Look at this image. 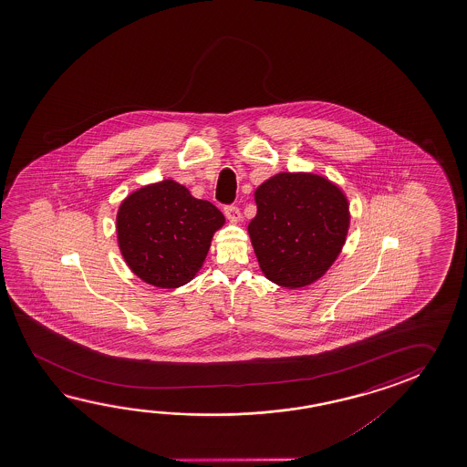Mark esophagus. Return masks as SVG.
Here are the masks:
<instances>
[{"label":"esophagus","instance_id":"1","mask_svg":"<svg viewBox=\"0 0 467 467\" xmlns=\"http://www.w3.org/2000/svg\"><path fill=\"white\" fill-rule=\"evenodd\" d=\"M223 212H225V217H227L232 223H237L238 220H240V210H238V207H235V205L225 207Z\"/></svg>","mask_w":467,"mask_h":467}]
</instances>
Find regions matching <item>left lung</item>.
Returning a JSON list of instances; mask_svg holds the SVG:
<instances>
[{
    "label": "left lung",
    "instance_id": "8db88e82",
    "mask_svg": "<svg viewBox=\"0 0 467 467\" xmlns=\"http://www.w3.org/2000/svg\"><path fill=\"white\" fill-rule=\"evenodd\" d=\"M254 199L257 215L248 235L262 274L285 288L324 277L350 225L342 189L314 171H280L258 185Z\"/></svg>",
    "mask_w": 467,
    "mask_h": 467
}]
</instances>
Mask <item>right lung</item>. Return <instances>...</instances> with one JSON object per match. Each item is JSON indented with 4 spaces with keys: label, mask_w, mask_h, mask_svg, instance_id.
<instances>
[{
    "label": "right lung",
    "mask_w": 467,
    "mask_h": 467,
    "mask_svg": "<svg viewBox=\"0 0 467 467\" xmlns=\"http://www.w3.org/2000/svg\"><path fill=\"white\" fill-rule=\"evenodd\" d=\"M225 217L175 180L131 192L117 212V240L130 270L159 288H179L199 274Z\"/></svg>",
    "instance_id": "add662e5"
}]
</instances>
